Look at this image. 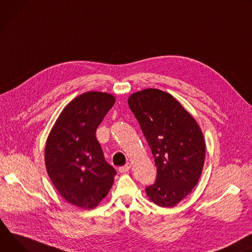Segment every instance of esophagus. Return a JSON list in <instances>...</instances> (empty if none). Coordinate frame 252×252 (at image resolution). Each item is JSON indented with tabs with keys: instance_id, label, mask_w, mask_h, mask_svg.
<instances>
[{
	"instance_id": "34e87169",
	"label": "esophagus",
	"mask_w": 252,
	"mask_h": 252,
	"mask_svg": "<svg viewBox=\"0 0 252 252\" xmlns=\"http://www.w3.org/2000/svg\"><path fill=\"white\" fill-rule=\"evenodd\" d=\"M130 168H131V164H130V163H127V164H125L124 166H120L119 168H118V170H119V172H121V173H125V172H128V171L130 170Z\"/></svg>"
}]
</instances>
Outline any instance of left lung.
I'll use <instances>...</instances> for the list:
<instances>
[{
    "label": "left lung",
    "mask_w": 252,
    "mask_h": 252,
    "mask_svg": "<svg viewBox=\"0 0 252 252\" xmlns=\"http://www.w3.org/2000/svg\"><path fill=\"white\" fill-rule=\"evenodd\" d=\"M128 104L152 151L157 176L145 191L161 207H173L196 186L205 141L197 122L170 94L158 89L133 93Z\"/></svg>",
    "instance_id": "1"
}]
</instances>
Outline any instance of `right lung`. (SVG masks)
Here are the masks:
<instances>
[{"instance_id": "right-lung-1", "label": "right lung", "mask_w": 252, "mask_h": 252, "mask_svg": "<svg viewBox=\"0 0 252 252\" xmlns=\"http://www.w3.org/2000/svg\"><path fill=\"white\" fill-rule=\"evenodd\" d=\"M114 103L115 97L108 93L81 94L64 108L48 136V175L75 206L96 207L113 185L117 172L106 162L96 130Z\"/></svg>"}]
</instances>
